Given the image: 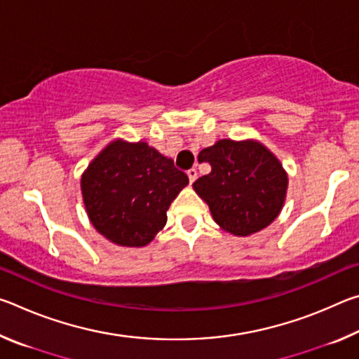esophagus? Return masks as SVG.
I'll list each match as a JSON object with an SVG mask.
<instances>
[{
    "label": "esophagus",
    "instance_id": "esophagus-1",
    "mask_svg": "<svg viewBox=\"0 0 359 359\" xmlns=\"http://www.w3.org/2000/svg\"><path fill=\"white\" fill-rule=\"evenodd\" d=\"M187 175H188V179H190V184H193V182L198 179V171L196 169H190V171L187 172Z\"/></svg>",
    "mask_w": 359,
    "mask_h": 359
}]
</instances>
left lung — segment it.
I'll return each instance as SVG.
<instances>
[{"instance_id":"left-lung-1","label":"left lung","mask_w":359,"mask_h":359,"mask_svg":"<svg viewBox=\"0 0 359 359\" xmlns=\"http://www.w3.org/2000/svg\"><path fill=\"white\" fill-rule=\"evenodd\" d=\"M212 171L193 184L209 205L214 222L226 233L245 238L276 220L283 209L288 174L257 139H220L199 151Z\"/></svg>"}]
</instances>
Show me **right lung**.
Instances as JSON below:
<instances>
[{
    "label": "right lung",
    "mask_w": 359,
    "mask_h": 359,
    "mask_svg": "<svg viewBox=\"0 0 359 359\" xmlns=\"http://www.w3.org/2000/svg\"><path fill=\"white\" fill-rule=\"evenodd\" d=\"M188 185L185 172L147 142L117 137L81 177L85 210L93 228L120 247H145L165 228L166 212Z\"/></svg>",
    "instance_id": "add662e5"
}]
</instances>
